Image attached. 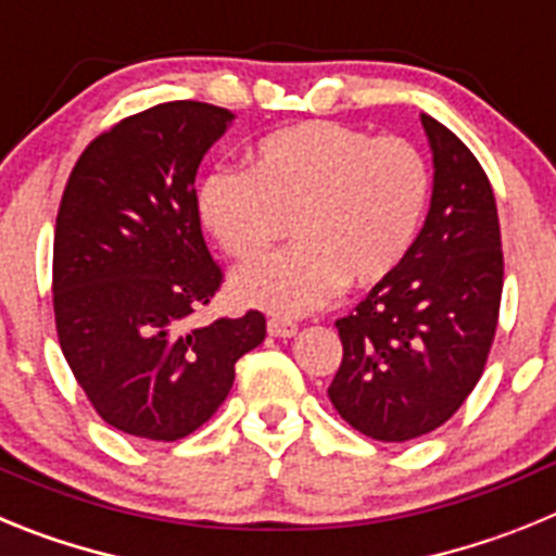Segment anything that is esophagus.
Segmentation results:
<instances>
[{"label":"esophagus","mask_w":556,"mask_h":556,"mask_svg":"<svg viewBox=\"0 0 556 556\" xmlns=\"http://www.w3.org/2000/svg\"><path fill=\"white\" fill-rule=\"evenodd\" d=\"M267 331H269V337L287 339V337H294V333H298V323L287 320V317H269Z\"/></svg>","instance_id":"esophagus-1"}]
</instances>
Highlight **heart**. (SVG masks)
Here are the masks:
<instances>
[{
	"label": "heart",
	"instance_id": "heart-1",
	"mask_svg": "<svg viewBox=\"0 0 556 556\" xmlns=\"http://www.w3.org/2000/svg\"><path fill=\"white\" fill-rule=\"evenodd\" d=\"M429 198V164L412 141L301 122L262 139L250 172H211L198 211L236 262L262 258L294 223V248L233 278L239 301L292 317L331 301L348 278H390L415 248Z\"/></svg>",
	"mask_w": 556,
	"mask_h": 556
}]
</instances>
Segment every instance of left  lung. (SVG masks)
I'll list each match as a JSON object with an SVG mask.
<instances>
[{
	"label": "left lung",
	"mask_w": 556,
	"mask_h": 556,
	"mask_svg": "<svg viewBox=\"0 0 556 556\" xmlns=\"http://www.w3.org/2000/svg\"><path fill=\"white\" fill-rule=\"evenodd\" d=\"M434 194L404 264L339 317L342 362L328 395L353 429L406 443L456 415L498 328L504 250L488 172L429 113Z\"/></svg>",
	"instance_id": "8db88e82"
}]
</instances>
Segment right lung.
<instances>
[{"instance_id":"add662e5","label":"right lung","mask_w":556,"mask_h":556,"mask_svg":"<svg viewBox=\"0 0 556 556\" xmlns=\"http://www.w3.org/2000/svg\"><path fill=\"white\" fill-rule=\"evenodd\" d=\"M233 119L198 100L125 116L83 150L52 248L58 342L113 429L175 443L219 409L236 362L267 337L262 312L186 328L225 273L205 248L194 175Z\"/></svg>"}]
</instances>
